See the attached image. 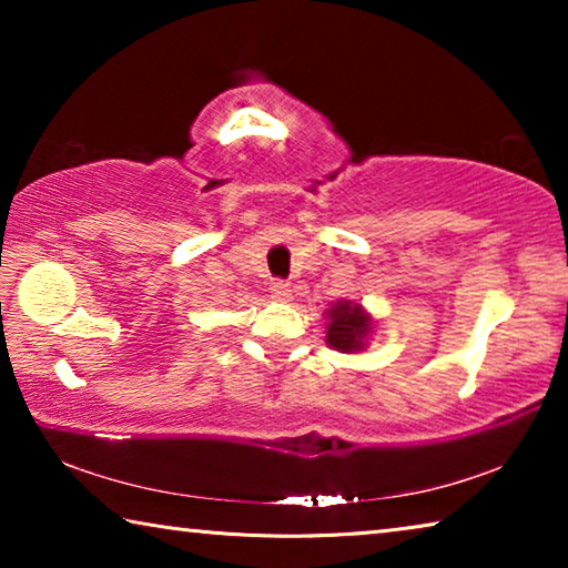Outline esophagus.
I'll use <instances>...</instances> for the list:
<instances>
[{"label":"esophagus","instance_id":"34e87169","mask_svg":"<svg viewBox=\"0 0 568 568\" xmlns=\"http://www.w3.org/2000/svg\"><path fill=\"white\" fill-rule=\"evenodd\" d=\"M271 293H273L275 301H287V297H291V283L273 281L271 283Z\"/></svg>","mask_w":568,"mask_h":568}]
</instances>
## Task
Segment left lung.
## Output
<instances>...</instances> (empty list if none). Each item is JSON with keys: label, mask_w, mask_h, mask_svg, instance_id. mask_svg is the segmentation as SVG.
<instances>
[{"label": "left lung", "mask_w": 568, "mask_h": 568, "mask_svg": "<svg viewBox=\"0 0 568 568\" xmlns=\"http://www.w3.org/2000/svg\"><path fill=\"white\" fill-rule=\"evenodd\" d=\"M328 335L325 341L331 343V348L341 353H353L363 348L365 335L371 331V318L363 313L361 305L355 303H335L328 311Z\"/></svg>", "instance_id": "left-lung-1"}]
</instances>
